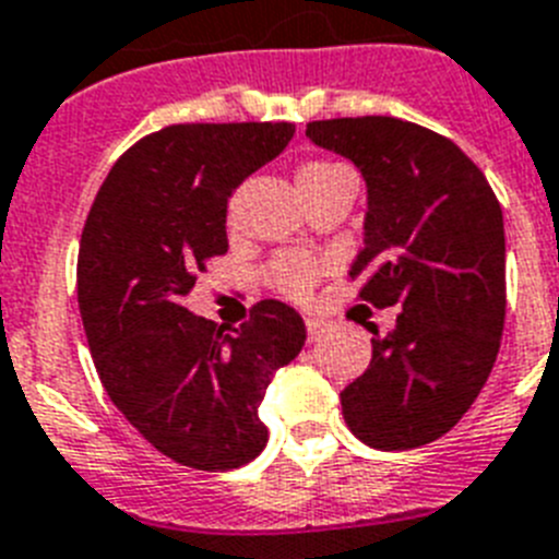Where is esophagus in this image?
Returning <instances> with one entry per match:
<instances>
[{
  "instance_id": "34e87169",
  "label": "esophagus",
  "mask_w": 559,
  "mask_h": 559,
  "mask_svg": "<svg viewBox=\"0 0 559 559\" xmlns=\"http://www.w3.org/2000/svg\"><path fill=\"white\" fill-rule=\"evenodd\" d=\"M326 330H330V321H323V318H316V316L307 318V335H309V341H318V337H321Z\"/></svg>"
}]
</instances>
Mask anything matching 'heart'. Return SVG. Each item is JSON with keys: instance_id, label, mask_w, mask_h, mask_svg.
Listing matches in <instances>:
<instances>
[{"instance_id": "1", "label": "heart", "mask_w": 559, "mask_h": 559, "mask_svg": "<svg viewBox=\"0 0 559 559\" xmlns=\"http://www.w3.org/2000/svg\"><path fill=\"white\" fill-rule=\"evenodd\" d=\"M337 170V164L330 162H309L304 164L301 170H298V185L301 181H309V178H318V176H326V173ZM270 281L281 293H287L289 298H301L312 289L318 278V264L312 258H304V255H289V258H278L275 264L270 266Z\"/></svg>"}]
</instances>
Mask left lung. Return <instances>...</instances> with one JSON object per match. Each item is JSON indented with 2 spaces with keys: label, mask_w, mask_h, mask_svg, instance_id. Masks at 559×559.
<instances>
[{
  "label": "left lung",
  "mask_w": 559,
  "mask_h": 559,
  "mask_svg": "<svg viewBox=\"0 0 559 559\" xmlns=\"http://www.w3.org/2000/svg\"><path fill=\"white\" fill-rule=\"evenodd\" d=\"M309 142L367 181L360 298L401 307L372 330V360L341 392L352 435L381 452L443 438L480 395L506 321L503 210L489 181L443 135L392 119L309 121Z\"/></svg>",
  "instance_id": "1"
}]
</instances>
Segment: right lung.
<instances>
[{
    "label": "right lung",
    "mask_w": 559,
    "mask_h": 559,
    "mask_svg": "<svg viewBox=\"0 0 559 559\" xmlns=\"http://www.w3.org/2000/svg\"><path fill=\"white\" fill-rule=\"evenodd\" d=\"M295 133L289 121L173 124L112 164L79 243V312L102 386L147 443L181 466L229 472L264 452L258 417L304 318L255 304L233 335L185 298L227 252V201Z\"/></svg>",
    "instance_id": "right-lung-1"
}]
</instances>
